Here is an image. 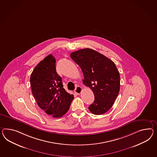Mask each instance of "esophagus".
Segmentation results:
<instances>
[{
  "label": "esophagus",
  "mask_w": 157,
  "mask_h": 157,
  "mask_svg": "<svg viewBox=\"0 0 157 157\" xmlns=\"http://www.w3.org/2000/svg\"><path fill=\"white\" fill-rule=\"evenodd\" d=\"M82 88L81 86H77L76 89H75V92L77 94H81V92H82Z\"/></svg>",
  "instance_id": "1"
}]
</instances>
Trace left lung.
<instances>
[{"label": "left lung", "instance_id": "obj_1", "mask_svg": "<svg viewBox=\"0 0 157 157\" xmlns=\"http://www.w3.org/2000/svg\"><path fill=\"white\" fill-rule=\"evenodd\" d=\"M71 57L80 67L83 83L92 90L94 101L89 110L101 115L112 107L120 88V76L113 61L96 51L81 49L71 53Z\"/></svg>", "mask_w": 157, "mask_h": 157}]
</instances>
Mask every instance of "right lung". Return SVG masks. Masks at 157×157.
Listing matches in <instances>:
<instances>
[{
  "instance_id": "add662e5",
  "label": "right lung",
  "mask_w": 157,
  "mask_h": 157,
  "mask_svg": "<svg viewBox=\"0 0 157 157\" xmlns=\"http://www.w3.org/2000/svg\"><path fill=\"white\" fill-rule=\"evenodd\" d=\"M55 63L51 54L45 57L32 71L30 84L39 106L47 114L60 118L68 111L74 96L63 88Z\"/></svg>"
}]
</instances>
